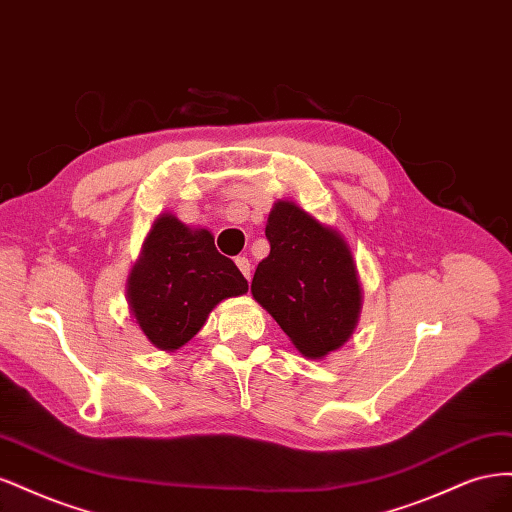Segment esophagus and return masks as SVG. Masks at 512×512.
<instances>
[{
	"mask_svg": "<svg viewBox=\"0 0 512 512\" xmlns=\"http://www.w3.org/2000/svg\"><path fill=\"white\" fill-rule=\"evenodd\" d=\"M235 262H237L239 271L247 277V280H250V277H252V262H250V258H247V256H237Z\"/></svg>",
	"mask_w": 512,
	"mask_h": 512,
	"instance_id": "obj_1",
	"label": "esophagus"
}]
</instances>
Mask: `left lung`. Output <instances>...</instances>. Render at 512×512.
<instances>
[{
	"label": "left lung",
	"instance_id": "1",
	"mask_svg": "<svg viewBox=\"0 0 512 512\" xmlns=\"http://www.w3.org/2000/svg\"><path fill=\"white\" fill-rule=\"evenodd\" d=\"M265 235L271 252L252 280L254 299L309 359L337 350L361 309V288L344 239L294 203H277Z\"/></svg>",
	"mask_w": 512,
	"mask_h": 512
}]
</instances>
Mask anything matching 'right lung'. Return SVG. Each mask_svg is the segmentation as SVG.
Masks as SVG:
<instances>
[{"instance_id": "add662e5", "label": "right lung", "mask_w": 512, "mask_h": 512, "mask_svg": "<svg viewBox=\"0 0 512 512\" xmlns=\"http://www.w3.org/2000/svg\"><path fill=\"white\" fill-rule=\"evenodd\" d=\"M245 290L247 280L215 250L209 230H190L173 215H162L130 275L128 299L149 342L177 350L200 331L215 305Z\"/></svg>"}]
</instances>
